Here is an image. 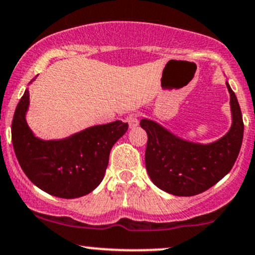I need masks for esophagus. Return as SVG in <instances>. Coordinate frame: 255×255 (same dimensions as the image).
I'll return each instance as SVG.
<instances>
[{"instance_id":"34e87169","label":"esophagus","mask_w":255,"mask_h":255,"mask_svg":"<svg viewBox=\"0 0 255 255\" xmlns=\"http://www.w3.org/2000/svg\"><path fill=\"white\" fill-rule=\"evenodd\" d=\"M126 121H127L128 126H129L130 128H134L139 125V116L136 114H130V115H128L127 119H126Z\"/></svg>"}]
</instances>
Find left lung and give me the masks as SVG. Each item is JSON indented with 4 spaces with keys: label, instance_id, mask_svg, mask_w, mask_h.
<instances>
[{
    "label": "left lung",
    "instance_id": "8db88e82",
    "mask_svg": "<svg viewBox=\"0 0 255 255\" xmlns=\"http://www.w3.org/2000/svg\"><path fill=\"white\" fill-rule=\"evenodd\" d=\"M230 93L232 126L219 140L195 144L173 135L158 123L141 120L147 133L145 166L156 186L175 196H194L206 191L230 172L243 139V120L237 98Z\"/></svg>",
    "mask_w": 255,
    "mask_h": 255
}]
</instances>
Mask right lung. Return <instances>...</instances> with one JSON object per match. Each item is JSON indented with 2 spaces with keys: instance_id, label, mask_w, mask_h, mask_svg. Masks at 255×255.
Here are the masks:
<instances>
[{
  "instance_id": "add662e5",
  "label": "right lung",
  "mask_w": 255,
  "mask_h": 255,
  "mask_svg": "<svg viewBox=\"0 0 255 255\" xmlns=\"http://www.w3.org/2000/svg\"><path fill=\"white\" fill-rule=\"evenodd\" d=\"M29 91L18 103L12 121L13 149L26 177L60 198L89 194L102 183L111 147L127 132L128 123L94 126L63 140L36 138L25 121Z\"/></svg>"
}]
</instances>
